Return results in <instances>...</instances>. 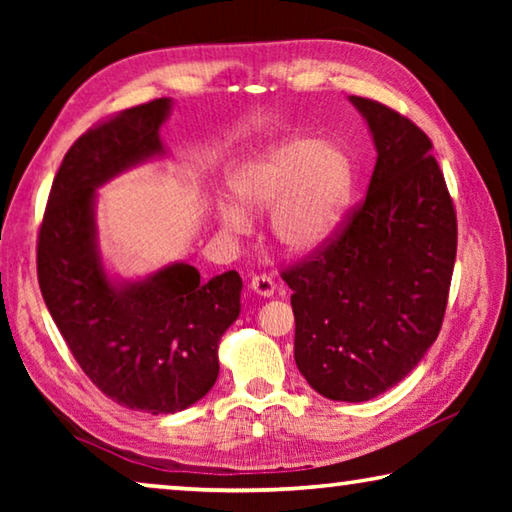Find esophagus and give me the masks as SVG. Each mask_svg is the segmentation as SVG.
I'll return each instance as SVG.
<instances>
[{
	"instance_id": "34e87169",
	"label": "esophagus",
	"mask_w": 512,
	"mask_h": 512,
	"mask_svg": "<svg viewBox=\"0 0 512 512\" xmlns=\"http://www.w3.org/2000/svg\"><path fill=\"white\" fill-rule=\"evenodd\" d=\"M250 289H253V293H257L259 298H271L275 293V282L266 275H255L253 280H250Z\"/></svg>"
}]
</instances>
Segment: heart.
I'll use <instances>...</instances> for the list:
<instances>
[{"mask_svg": "<svg viewBox=\"0 0 512 512\" xmlns=\"http://www.w3.org/2000/svg\"><path fill=\"white\" fill-rule=\"evenodd\" d=\"M357 171L350 153L316 137L275 142L230 173L237 203L216 201L221 232L244 235L247 212H271V237L284 253L311 255L339 232L350 210Z\"/></svg>", "mask_w": 512, "mask_h": 512, "instance_id": "heart-1", "label": "heart"}]
</instances>
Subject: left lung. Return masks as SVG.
I'll return each mask as SVG.
<instances>
[{
	"mask_svg": "<svg viewBox=\"0 0 512 512\" xmlns=\"http://www.w3.org/2000/svg\"><path fill=\"white\" fill-rule=\"evenodd\" d=\"M377 151L366 201L343 235L284 271L293 357L327 400L368 402L409 375L443 325L456 214L433 144L377 101L348 97Z\"/></svg>",
	"mask_w": 512,
	"mask_h": 512,
	"instance_id": "1",
	"label": "left lung"
}]
</instances>
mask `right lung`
Segmentation results:
<instances>
[{"label": "right lung", "mask_w": 512, "mask_h": 512, "mask_svg": "<svg viewBox=\"0 0 512 512\" xmlns=\"http://www.w3.org/2000/svg\"><path fill=\"white\" fill-rule=\"evenodd\" d=\"M173 110L155 99L85 133L51 185L38 241L42 298L74 359L126 409L178 413L212 391L219 343L241 311L237 271L201 280L185 262L144 277L112 273L99 246V189L169 158L160 128Z\"/></svg>", "instance_id": "obj_1"}]
</instances>
